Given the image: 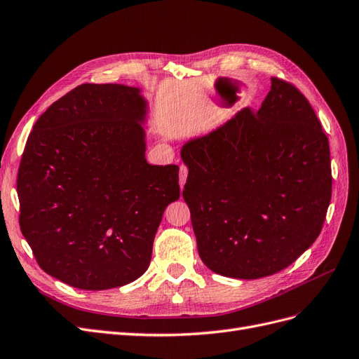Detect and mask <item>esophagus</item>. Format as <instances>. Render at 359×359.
I'll use <instances>...</instances> for the list:
<instances>
[{"instance_id":"34e87169","label":"esophagus","mask_w":359,"mask_h":359,"mask_svg":"<svg viewBox=\"0 0 359 359\" xmlns=\"http://www.w3.org/2000/svg\"><path fill=\"white\" fill-rule=\"evenodd\" d=\"M187 175H189V168L185 165H181L180 166V185H181V189L184 187L185 180H187Z\"/></svg>"}]
</instances>
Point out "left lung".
Wrapping results in <instances>:
<instances>
[{
	"mask_svg": "<svg viewBox=\"0 0 359 359\" xmlns=\"http://www.w3.org/2000/svg\"><path fill=\"white\" fill-rule=\"evenodd\" d=\"M182 197L197 251L222 276L258 279L294 263L319 236L331 201V158L312 105L271 77L252 113L184 144Z\"/></svg>",
	"mask_w": 359,
	"mask_h": 359,
	"instance_id": "left-lung-1",
	"label": "left lung"
}]
</instances>
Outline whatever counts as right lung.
<instances>
[{
    "mask_svg": "<svg viewBox=\"0 0 359 359\" xmlns=\"http://www.w3.org/2000/svg\"><path fill=\"white\" fill-rule=\"evenodd\" d=\"M145 114L140 89L86 83L35 121L18 172L19 224L47 275L101 291L150 266L180 168L147 163Z\"/></svg>",
    "mask_w": 359,
    "mask_h": 359,
    "instance_id": "add662e5",
    "label": "right lung"
}]
</instances>
